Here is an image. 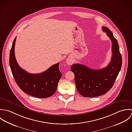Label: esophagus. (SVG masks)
Listing matches in <instances>:
<instances>
[{
	"mask_svg": "<svg viewBox=\"0 0 132 132\" xmlns=\"http://www.w3.org/2000/svg\"><path fill=\"white\" fill-rule=\"evenodd\" d=\"M66 63L68 65H72L73 64V60H72V59L71 58L68 57L66 60Z\"/></svg>",
	"mask_w": 132,
	"mask_h": 132,
	"instance_id": "esophagus-1",
	"label": "esophagus"
}]
</instances>
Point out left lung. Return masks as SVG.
I'll return each mask as SVG.
<instances>
[{"label":"left lung","mask_w":132,"mask_h":132,"mask_svg":"<svg viewBox=\"0 0 132 132\" xmlns=\"http://www.w3.org/2000/svg\"><path fill=\"white\" fill-rule=\"evenodd\" d=\"M102 29L112 42L113 54L109 64L99 70L92 69L79 64L71 66L77 90L85 97H97L108 92L113 86L121 68L122 57L117 40L107 27H102Z\"/></svg>","instance_id":"left-lung-1"}]
</instances>
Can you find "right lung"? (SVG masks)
<instances>
[{
	"label": "right lung",
	"instance_id": "right-lung-1",
	"mask_svg": "<svg viewBox=\"0 0 132 132\" xmlns=\"http://www.w3.org/2000/svg\"><path fill=\"white\" fill-rule=\"evenodd\" d=\"M14 40L10 53V66L17 85L24 93L37 98H47L55 92L62 73L59 70L58 63L46 71L38 74L29 73L18 64L15 55Z\"/></svg>",
	"mask_w": 132,
	"mask_h": 132
}]
</instances>
